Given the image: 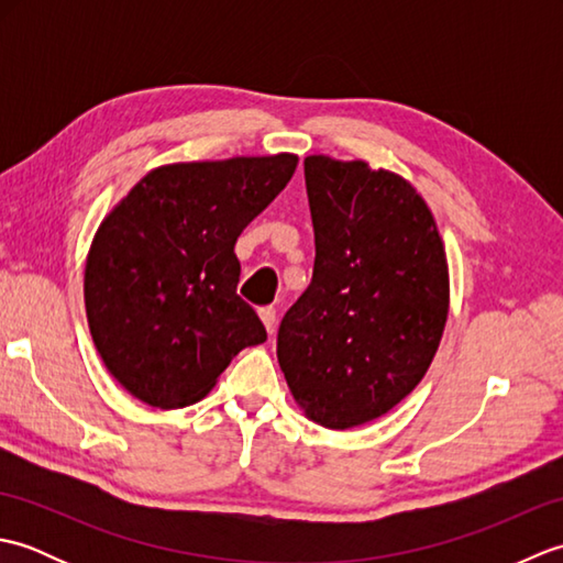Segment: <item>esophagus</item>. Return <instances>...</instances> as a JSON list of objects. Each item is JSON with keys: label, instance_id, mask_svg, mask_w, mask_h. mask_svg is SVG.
<instances>
[{"label": "esophagus", "instance_id": "34e87169", "mask_svg": "<svg viewBox=\"0 0 563 563\" xmlns=\"http://www.w3.org/2000/svg\"><path fill=\"white\" fill-rule=\"evenodd\" d=\"M258 317L263 321V327H266V331L273 333L275 331V309L273 307H261Z\"/></svg>", "mask_w": 563, "mask_h": 563}]
</instances>
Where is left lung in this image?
Here are the masks:
<instances>
[{
    "mask_svg": "<svg viewBox=\"0 0 563 563\" xmlns=\"http://www.w3.org/2000/svg\"><path fill=\"white\" fill-rule=\"evenodd\" d=\"M314 273L278 329V363L314 423L375 421L416 389L450 307L445 246L416 188L367 162L305 159Z\"/></svg>",
    "mask_w": 563,
    "mask_h": 563,
    "instance_id": "obj_1",
    "label": "left lung"
}]
</instances>
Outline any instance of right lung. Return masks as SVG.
I'll return each instance as SVG.
<instances>
[{
    "instance_id": "add662e5",
    "label": "right lung",
    "mask_w": 563,
    "mask_h": 563,
    "mask_svg": "<svg viewBox=\"0 0 563 563\" xmlns=\"http://www.w3.org/2000/svg\"><path fill=\"white\" fill-rule=\"evenodd\" d=\"M295 154L152 169L106 214L84 271L93 345L157 409L200 401L246 345L266 341L236 295L234 244L288 186Z\"/></svg>"
}]
</instances>
